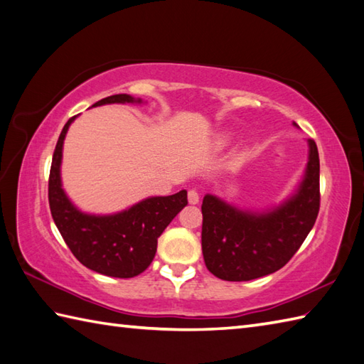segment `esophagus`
I'll list each match as a JSON object with an SVG mask.
<instances>
[{"mask_svg":"<svg viewBox=\"0 0 364 364\" xmlns=\"http://www.w3.org/2000/svg\"><path fill=\"white\" fill-rule=\"evenodd\" d=\"M188 200H189V203H191V205H197V203L200 202V194H198V191H196V189H191V191L188 192Z\"/></svg>","mask_w":364,"mask_h":364,"instance_id":"1","label":"esophagus"}]
</instances>
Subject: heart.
<instances>
[{
	"label": "heart",
	"mask_w": 364,
	"mask_h": 364,
	"mask_svg": "<svg viewBox=\"0 0 364 364\" xmlns=\"http://www.w3.org/2000/svg\"><path fill=\"white\" fill-rule=\"evenodd\" d=\"M228 144V139L227 137H222L219 141V145H227Z\"/></svg>",
	"instance_id": "obj_1"
}]
</instances>
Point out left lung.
Returning a JSON list of instances; mask_svg holds the SVG:
<instances>
[{
    "label": "left lung",
    "instance_id": "1",
    "mask_svg": "<svg viewBox=\"0 0 364 364\" xmlns=\"http://www.w3.org/2000/svg\"><path fill=\"white\" fill-rule=\"evenodd\" d=\"M308 146L304 180L282 205L258 213L239 210L211 194L203 197L202 250L213 275L227 282L255 280L277 272L300 249L321 200L318 146L313 139Z\"/></svg>",
    "mask_w": 364,
    "mask_h": 364
}]
</instances>
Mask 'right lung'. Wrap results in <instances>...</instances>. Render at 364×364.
I'll list each match as a JSON object with an SVG mask.
<instances>
[{"instance_id":"obj_1","label":"right lung","mask_w":364,"mask_h":364,"mask_svg":"<svg viewBox=\"0 0 364 364\" xmlns=\"http://www.w3.org/2000/svg\"><path fill=\"white\" fill-rule=\"evenodd\" d=\"M111 103H142V100L119 94L100 100L94 106ZM75 119L76 115L60 131L51 161L48 200L53 220L82 266L107 277H136L151 264L158 237L188 205V192L149 197L115 214L97 215L80 211L67 197L60 180L64 139Z\"/></svg>"}]
</instances>
